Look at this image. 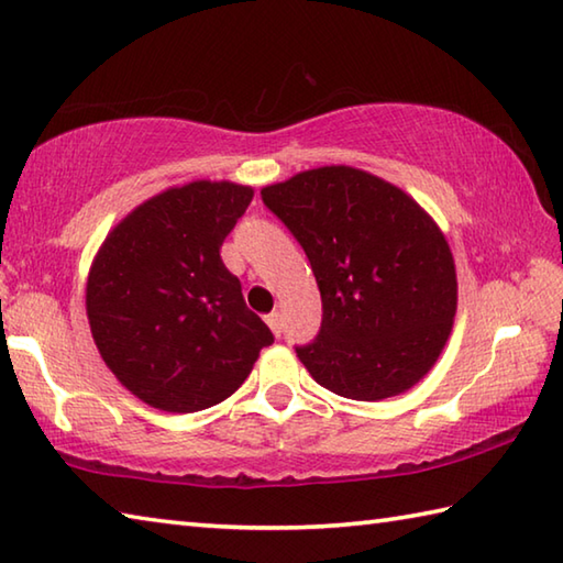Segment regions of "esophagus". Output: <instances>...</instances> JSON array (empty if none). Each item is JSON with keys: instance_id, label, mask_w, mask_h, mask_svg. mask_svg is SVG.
<instances>
[{"instance_id": "34e87169", "label": "esophagus", "mask_w": 563, "mask_h": 563, "mask_svg": "<svg viewBox=\"0 0 563 563\" xmlns=\"http://www.w3.org/2000/svg\"><path fill=\"white\" fill-rule=\"evenodd\" d=\"M266 324L271 327V332H273L275 336L283 334V314H280V312H271V314L266 317Z\"/></svg>"}]
</instances>
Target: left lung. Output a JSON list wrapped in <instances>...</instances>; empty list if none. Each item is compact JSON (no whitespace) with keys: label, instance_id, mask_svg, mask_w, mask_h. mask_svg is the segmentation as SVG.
<instances>
[{"label":"left lung","instance_id":"left-lung-1","mask_svg":"<svg viewBox=\"0 0 563 563\" xmlns=\"http://www.w3.org/2000/svg\"><path fill=\"white\" fill-rule=\"evenodd\" d=\"M300 241L322 295V327L297 358L341 398L385 400L434 366L454 327L456 266L442 229L410 195L351 165L261 190Z\"/></svg>","mask_w":563,"mask_h":563}]
</instances>
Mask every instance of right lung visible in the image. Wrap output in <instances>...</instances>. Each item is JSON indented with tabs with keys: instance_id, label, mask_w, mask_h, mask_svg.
I'll use <instances>...</instances> for the list:
<instances>
[{
	"instance_id": "obj_1",
	"label": "right lung",
	"mask_w": 563,
	"mask_h": 563,
	"mask_svg": "<svg viewBox=\"0 0 563 563\" xmlns=\"http://www.w3.org/2000/svg\"><path fill=\"white\" fill-rule=\"evenodd\" d=\"M253 187L195 180L109 231L87 275V319L107 368L163 412H197L241 388L271 329L219 256Z\"/></svg>"
}]
</instances>
